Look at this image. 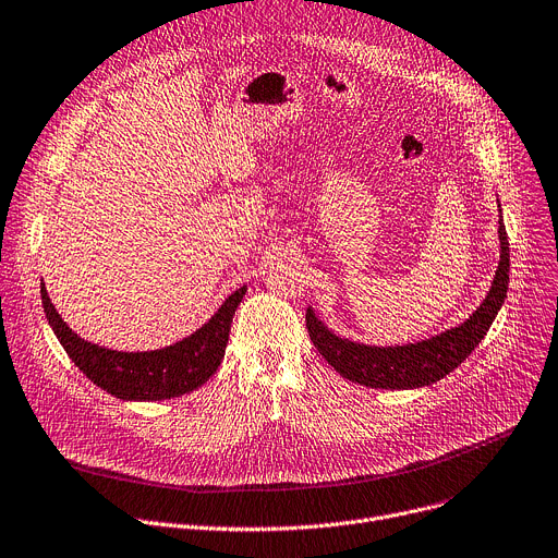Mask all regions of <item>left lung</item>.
<instances>
[{
	"mask_svg": "<svg viewBox=\"0 0 558 558\" xmlns=\"http://www.w3.org/2000/svg\"><path fill=\"white\" fill-rule=\"evenodd\" d=\"M500 210V202H498ZM500 259L492 280V289L480 307L458 327L439 331L430 339L405 343V345H367L331 331L314 312L307 307V331L323 359L337 373L354 384L367 388L386 390H411L424 388L447 377L487 337V331L498 316L509 287V240L502 225V210L498 219Z\"/></svg>",
	"mask_w": 558,
	"mask_h": 558,
	"instance_id": "8db88e82",
	"label": "left lung"
}]
</instances>
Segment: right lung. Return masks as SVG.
<instances>
[{"instance_id":"add662e5","label":"right lung","mask_w":558,"mask_h":558,"mask_svg":"<svg viewBox=\"0 0 558 558\" xmlns=\"http://www.w3.org/2000/svg\"><path fill=\"white\" fill-rule=\"evenodd\" d=\"M40 293L47 320L60 345L89 381L123 401H161L197 390L217 373L246 284L233 291L191 337L147 352L109 350L85 341L62 320L45 282H40Z\"/></svg>"}]
</instances>
